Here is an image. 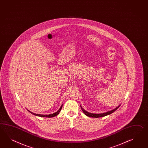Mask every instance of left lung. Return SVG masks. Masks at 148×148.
I'll list each match as a JSON object with an SVG mask.
<instances>
[{"label":"left lung","mask_w":148,"mask_h":148,"mask_svg":"<svg viewBox=\"0 0 148 148\" xmlns=\"http://www.w3.org/2000/svg\"><path fill=\"white\" fill-rule=\"evenodd\" d=\"M120 106V105H119L118 107H116V108L111 110L110 111L108 112H105V113H100V114H95V113H89V112H87L86 110H84L82 107L81 106H80L81 110H82L84 114L85 115H87L88 116H89V117H92V118H99V117H103V116H106V115H110L111 114V113H112L113 112H114L115 111H116L118 108H119V106Z\"/></svg>","instance_id":"1"}]
</instances>
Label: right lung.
<instances>
[{
  "label": "right lung",
  "instance_id": "1",
  "mask_svg": "<svg viewBox=\"0 0 148 148\" xmlns=\"http://www.w3.org/2000/svg\"><path fill=\"white\" fill-rule=\"evenodd\" d=\"M62 107V105L60 106V108L59 109V110H58L57 112H55V113H53V114H48V115H46V114H45V115H43V114H38L34 113H33V112H30V111H29V110H28V111L30 113H31L32 114H33L34 115H36V116H41V117H46V118H52V117H54V116H56V115H58V114L59 113V112H60V111H61Z\"/></svg>",
  "mask_w": 148,
  "mask_h": 148
}]
</instances>
